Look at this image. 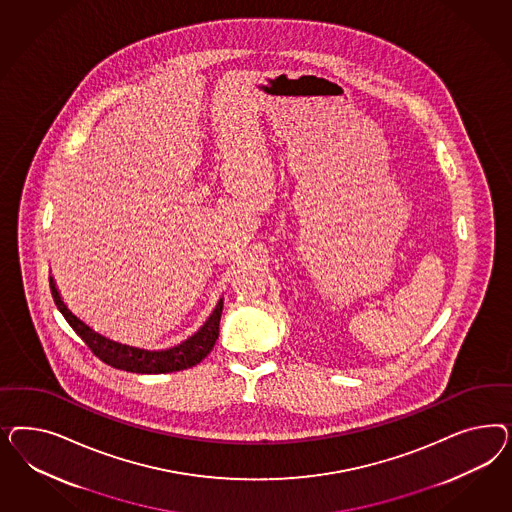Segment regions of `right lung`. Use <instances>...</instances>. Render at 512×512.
<instances>
[{
	"label": "right lung",
	"instance_id": "right-lung-1",
	"mask_svg": "<svg viewBox=\"0 0 512 512\" xmlns=\"http://www.w3.org/2000/svg\"><path fill=\"white\" fill-rule=\"evenodd\" d=\"M50 291H52L54 304L58 306L65 321L92 349L93 355L116 370L131 373H169L187 370V368L197 366L201 360L208 357V353L214 349V343L219 336L223 300L217 302L216 310L212 311V315L208 317V321L201 326V330L197 334H193L191 338L182 341L180 345H174L171 349L148 351V349H140V347L110 340L107 336H101L99 332H95L84 321H80L77 315L65 306L52 278H50Z\"/></svg>",
	"mask_w": 512,
	"mask_h": 512
}]
</instances>
